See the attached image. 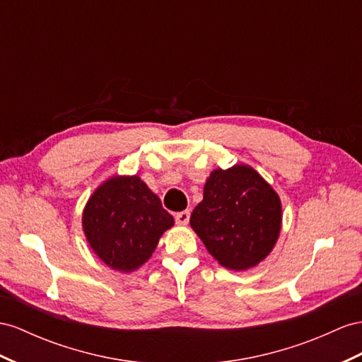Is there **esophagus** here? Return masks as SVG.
<instances>
[{
	"label": "esophagus",
	"mask_w": 362,
	"mask_h": 362,
	"mask_svg": "<svg viewBox=\"0 0 362 362\" xmlns=\"http://www.w3.org/2000/svg\"><path fill=\"white\" fill-rule=\"evenodd\" d=\"M174 218L177 225H187L189 221V211H180L177 214H174Z\"/></svg>",
	"instance_id": "1"
}]
</instances>
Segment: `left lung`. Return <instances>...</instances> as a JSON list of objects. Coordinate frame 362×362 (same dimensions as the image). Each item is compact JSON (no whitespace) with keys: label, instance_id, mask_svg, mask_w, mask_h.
<instances>
[{"label":"left lung","instance_id":"left-lung-1","mask_svg":"<svg viewBox=\"0 0 362 362\" xmlns=\"http://www.w3.org/2000/svg\"><path fill=\"white\" fill-rule=\"evenodd\" d=\"M191 228L225 267L245 271L269 255L281 229V202L247 165L212 171Z\"/></svg>","mask_w":362,"mask_h":362}]
</instances>
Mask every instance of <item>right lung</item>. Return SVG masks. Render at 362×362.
Returning <instances> with one entry per match:
<instances>
[{"label":"right lung","instance_id":"1","mask_svg":"<svg viewBox=\"0 0 362 362\" xmlns=\"http://www.w3.org/2000/svg\"><path fill=\"white\" fill-rule=\"evenodd\" d=\"M174 218L137 175H115L93 192L82 226L93 251L116 271L132 272L151 257Z\"/></svg>","mask_w":362,"mask_h":362}]
</instances>
